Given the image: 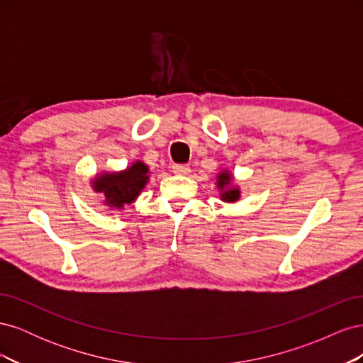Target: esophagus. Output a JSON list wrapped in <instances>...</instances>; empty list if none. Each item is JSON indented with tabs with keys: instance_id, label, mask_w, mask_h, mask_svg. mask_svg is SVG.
<instances>
[{
	"instance_id": "obj_1",
	"label": "esophagus",
	"mask_w": 363,
	"mask_h": 363,
	"mask_svg": "<svg viewBox=\"0 0 363 363\" xmlns=\"http://www.w3.org/2000/svg\"><path fill=\"white\" fill-rule=\"evenodd\" d=\"M172 172L177 174V175H186V174L191 172V168L188 167V164L175 163V164H172Z\"/></svg>"
}]
</instances>
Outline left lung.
Here are the masks:
<instances>
[{"label":"left lung","mask_w":363,"mask_h":363,"mask_svg":"<svg viewBox=\"0 0 363 363\" xmlns=\"http://www.w3.org/2000/svg\"><path fill=\"white\" fill-rule=\"evenodd\" d=\"M230 180V175L227 172H221L218 175V186L219 188H224V186L228 183ZM239 199V191L238 189H232V191H227L223 194V200L224 201H236Z\"/></svg>","instance_id":"8db88e82"}]
</instances>
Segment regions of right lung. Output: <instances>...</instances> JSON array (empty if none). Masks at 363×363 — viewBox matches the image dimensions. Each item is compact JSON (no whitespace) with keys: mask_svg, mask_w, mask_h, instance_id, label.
I'll use <instances>...</instances> for the list:
<instances>
[{"mask_svg":"<svg viewBox=\"0 0 363 363\" xmlns=\"http://www.w3.org/2000/svg\"><path fill=\"white\" fill-rule=\"evenodd\" d=\"M148 168L142 162H136L131 167L118 174H104L96 179L94 189L103 192L107 204L112 207H123L133 201L148 180Z\"/></svg>","mask_w":363,"mask_h":363,"instance_id":"obj_1","label":"right lung"}]
</instances>
